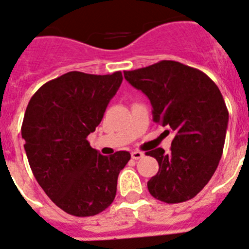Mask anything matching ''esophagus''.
Listing matches in <instances>:
<instances>
[{
    "instance_id": "34e87169",
    "label": "esophagus",
    "mask_w": 249,
    "mask_h": 249,
    "mask_svg": "<svg viewBox=\"0 0 249 249\" xmlns=\"http://www.w3.org/2000/svg\"><path fill=\"white\" fill-rule=\"evenodd\" d=\"M143 156H144V154H143L142 152H138V150H136V152H132L131 153V157L134 159V160H138V159L142 158Z\"/></svg>"
}]
</instances>
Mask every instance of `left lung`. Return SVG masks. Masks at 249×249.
<instances>
[{
  "instance_id": "left-lung-1",
  "label": "left lung",
  "mask_w": 249,
  "mask_h": 249,
  "mask_svg": "<svg viewBox=\"0 0 249 249\" xmlns=\"http://www.w3.org/2000/svg\"><path fill=\"white\" fill-rule=\"evenodd\" d=\"M124 79L150 100L154 122L175 133L170 153L163 148L145 153L159 164L147 184L150 195L166 204L193 199L222 157L229 123L222 93L201 70L174 60L124 71Z\"/></svg>"
}]
</instances>
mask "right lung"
<instances>
[{
    "mask_svg": "<svg viewBox=\"0 0 249 249\" xmlns=\"http://www.w3.org/2000/svg\"><path fill=\"white\" fill-rule=\"evenodd\" d=\"M122 72L70 71L40 86L28 102L22 138L34 178L49 199L77 217L102 213L115 200L131 154L102 156L86 140L101 122Z\"/></svg>",
    "mask_w": 249,
    "mask_h": 249,
    "instance_id": "obj_1",
    "label": "right lung"
}]
</instances>
